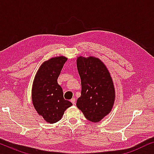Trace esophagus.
<instances>
[{"mask_svg":"<svg viewBox=\"0 0 154 154\" xmlns=\"http://www.w3.org/2000/svg\"><path fill=\"white\" fill-rule=\"evenodd\" d=\"M71 103H72L73 104H75V98H72L71 100Z\"/></svg>","mask_w":154,"mask_h":154,"instance_id":"34e87169","label":"esophagus"}]
</instances>
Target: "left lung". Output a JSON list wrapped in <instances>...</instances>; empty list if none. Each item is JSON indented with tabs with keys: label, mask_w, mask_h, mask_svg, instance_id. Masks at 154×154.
<instances>
[{
	"label": "left lung",
	"mask_w": 154,
	"mask_h": 154,
	"mask_svg": "<svg viewBox=\"0 0 154 154\" xmlns=\"http://www.w3.org/2000/svg\"><path fill=\"white\" fill-rule=\"evenodd\" d=\"M77 68L81 79V96L76 106L88 121L97 123L112 109L115 90L108 69L97 58L79 57Z\"/></svg>",
	"instance_id": "obj_1"
}]
</instances>
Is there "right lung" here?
<instances>
[{
  "instance_id": "obj_1",
  "label": "right lung",
  "mask_w": 154,
  "mask_h": 154,
  "mask_svg": "<svg viewBox=\"0 0 154 154\" xmlns=\"http://www.w3.org/2000/svg\"><path fill=\"white\" fill-rule=\"evenodd\" d=\"M65 57H57L46 61L35 75L32 89V102L38 113L45 121L54 123L62 119L65 110L72 103L64 100L63 90L57 83Z\"/></svg>"
}]
</instances>
